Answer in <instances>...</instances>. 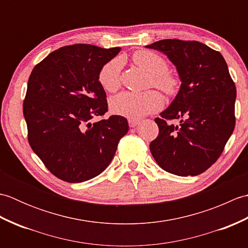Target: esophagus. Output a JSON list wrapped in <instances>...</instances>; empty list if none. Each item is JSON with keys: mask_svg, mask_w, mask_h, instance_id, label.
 <instances>
[{"mask_svg": "<svg viewBox=\"0 0 248 248\" xmlns=\"http://www.w3.org/2000/svg\"><path fill=\"white\" fill-rule=\"evenodd\" d=\"M128 123H129V125L131 128H134L135 125L139 124V120L138 119H129Z\"/></svg>", "mask_w": 248, "mask_h": 248, "instance_id": "34e87169", "label": "esophagus"}]
</instances>
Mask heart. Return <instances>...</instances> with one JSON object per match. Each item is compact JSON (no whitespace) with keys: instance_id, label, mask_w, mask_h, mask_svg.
<instances>
[{"instance_id":"obj_1","label":"heart","mask_w":248,"mask_h":248,"mask_svg":"<svg viewBox=\"0 0 248 248\" xmlns=\"http://www.w3.org/2000/svg\"><path fill=\"white\" fill-rule=\"evenodd\" d=\"M132 60L136 65L151 76L150 86L161 89L168 96L176 94L180 87L178 78L168 71L167 62L155 52L141 50L135 52ZM120 59L110 60L105 64L99 73V81L107 92L114 93L121 85ZM164 104L163 96L156 91L146 93L124 92L113 97L109 101L110 110L116 115L138 119L151 113L157 112Z\"/></svg>"}]
</instances>
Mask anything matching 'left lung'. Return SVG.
I'll return each instance as SVG.
<instances>
[{
  "label": "left lung",
  "mask_w": 248,
  "mask_h": 248,
  "mask_svg": "<svg viewBox=\"0 0 248 248\" xmlns=\"http://www.w3.org/2000/svg\"><path fill=\"white\" fill-rule=\"evenodd\" d=\"M167 55L180 77V91L155 121L159 135L150 151L163 170L197 176L222 155L235 124L236 89L223 55L199 41L163 39L146 46ZM179 120L175 126L168 121Z\"/></svg>",
  "instance_id": "1"
}]
</instances>
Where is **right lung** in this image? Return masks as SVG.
Instances as JSON below:
<instances>
[{
  "mask_svg": "<svg viewBox=\"0 0 248 248\" xmlns=\"http://www.w3.org/2000/svg\"><path fill=\"white\" fill-rule=\"evenodd\" d=\"M120 48L86 44L52 52L31 71L23 102L30 146L61 180L77 183L100 175L129 130L123 116L92 123L108 112L99 73Z\"/></svg>",
  "mask_w": 248,
  "mask_h": 248,
  "instance_id": "add662e5",
  "label": "right lung"
}]
</instances>
